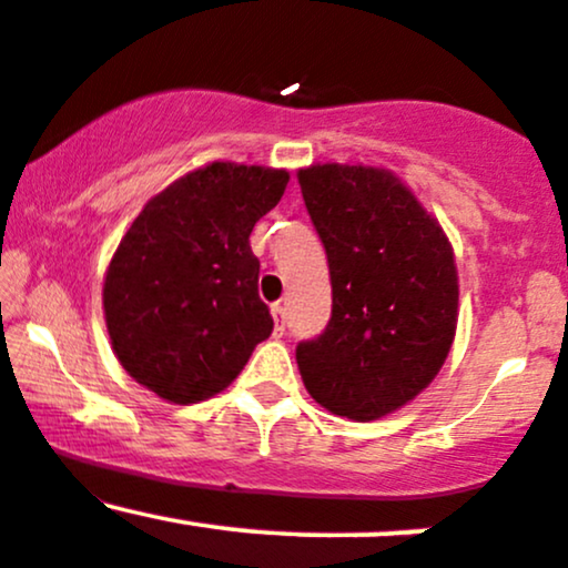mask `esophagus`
I'll return each instance as SVG.
<instances>
[{"mask_svg": "<svg viewBox=\"0 0 568 568\" xmlns=\"http://www.w3.org/2000/svg\"><path fill=\"white\" fill-rule=\"evenodd\" d=\"M272 317H275V336H283L285 331V306L272 304Z\"/></svg>", "mask_w": 568, "mask_h": 568, "instance_id": "1", "label": "esophagus"}]
</instances>
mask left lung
I'll return each instance as SVG.
<instances>
[{
	"label": "left lung",
	"mask_w": 568,
	"mask_h": 568,
	"mask_svg": "<svg viewBox=\"0 0 568 568\" xmlns=\"http://www.w3.org/2000/svg\"><path fill=\"white\" fill-rule=\"evenodd\" d=\"M298 186L328 256V328L296 347L306 393L374 422L414 400L454 344L459 277L438 219L387 168L310 165Z\"/></svg>",
	"instance_id": "8db88e82"
}]
</instances>
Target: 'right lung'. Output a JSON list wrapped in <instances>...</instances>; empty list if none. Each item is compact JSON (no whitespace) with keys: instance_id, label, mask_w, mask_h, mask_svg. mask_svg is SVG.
<instances>
[{"instance_id":"obj_1","label":"right lung","mask_w":568,"mask_h":568,"mask_svg":"<svg viewBox=\"0 0 568 568\" xmlns=\"http://www.w3.org/2000/svg\"><path fill=\"white\" fill-rule=\"evenodd\" d=\"M288 171L211 162L143 205L103 277V317L120 366L162 400L213 397L272 334L251 232Z\"/></svg>"}]
</instances>
